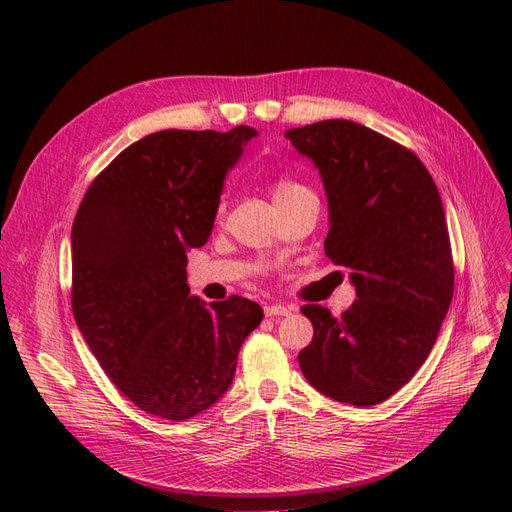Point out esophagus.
Wrapping results in <instances>:
<instances>
[{
	"mask_svg": "<svg viewBox=\"0 0 512 512\" xmlns=\"http://www.w3.org/2000/svg\"><path fill=\"white\" fill-rule=\"evenodd\" d=\"M265 314H267L269 318H275V316H288V314H290V309H288L286 305H282V303H269V305H265Z\"/></svg>",
	"mask_w": 512,
	"mask_h": 512,
	"instance_id": "esophagus-1",
	"label": "esophagus"
}]
</instances>
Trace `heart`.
Instances as JSON below:
<instances>
[{
    "label": "heart",
    "instance_id": "obj_1",
    "mask_svg": "<svg viewBox=\"0 0 512 512\" xmlns=\"http://www.w3.org/2000/svg\"><path fill=\"white\" fill-rule=\"evenodd\" d=\"M303 192H307L305 185H301V183H297V181H292V179H277V181L273 183V188H271L273 203H275L277 207H280L282 203H286V200L303 194Z\"/></svg>",
    "mask_w": 512,
    "mask_h": 512
}]
</instances>
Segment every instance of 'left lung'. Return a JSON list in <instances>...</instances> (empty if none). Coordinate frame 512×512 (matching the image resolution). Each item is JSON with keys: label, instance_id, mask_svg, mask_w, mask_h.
<instances>
[{"label": "left lung", "instance_id": "obj_1", "mask_svg": "<svg viewBox=\"0 0 512 512\" xmlns=\"http://www.w3.org/2000/svg\"><path fill=\"white\" fill-rule=\"evenodd\" d=\"M286 138L318 168L331 222L324 254L352 271L356 288L339 318L301 307L314 324L301 371L322 395L376 406L425 363L453 299L440 192L410 149L361 123L327 119Z\"/></svg>", "mask_w": 512, "mask_h": 512}]
</instances>
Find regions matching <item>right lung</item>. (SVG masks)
<instances>
[{"mask_svg":"<svg viewBox=\"0 0 512 512\" xmlns=\"http://www.w3.org/2000/svg\"><path fill=\"white\" fill-rule=\"evenodd\" d=\"M258 132L162 130L123 149L89 185L72 224V312L104 374L141 410L185 421L235 378L262 307L205 303L188 250L205 245L228 170Z\"/></svg>","mask_w":512,"mask_h":512,"instance_id":"right-lung-1","label":"right lung"}]
</instances>
